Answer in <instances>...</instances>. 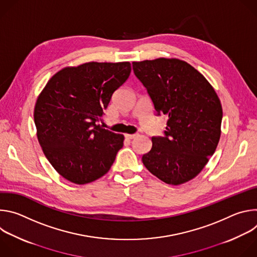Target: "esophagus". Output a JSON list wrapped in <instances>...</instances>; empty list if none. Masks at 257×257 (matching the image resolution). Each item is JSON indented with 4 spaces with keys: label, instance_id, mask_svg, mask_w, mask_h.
Returning <instances> with one entry per match:
<instances>
[{
    "label": "esophagus",
    "instance_id": "obj_1",
    "mask_svg": "<svg viewBox=\"0 0 257 257\" xmlns=\"http://www.w3.org/2000/svg\"><path fill=\"white\" fill-rule=\"evenodd\" d=\"M137 136H138L137 133H135V134H125V137H126L127 139H134V138L137 137Z\"/></svg>",
    "mask_w": 257,
    "mask_h": 257
}]
</instances>
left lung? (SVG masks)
<instances>
[{
  "label": "left lung",
  "mask_w": 257,
  "mask_h": 257,
  "mask_svg": "<svg viewBox=\"0 0 257 257\" xmlns=\"http://www.w3.org/2000/svg\"><path fill=\"white\" fill-rule=\"evenodd\" d=\"M132 66L157 115L169 117L164 136L152 138V150L142 156V163L167 184L188 182L215 152L221 137V101L201 73L184 61L160 58Z\"/></svg>",
  "instance_id": "8db88e82"
}]
</instances>
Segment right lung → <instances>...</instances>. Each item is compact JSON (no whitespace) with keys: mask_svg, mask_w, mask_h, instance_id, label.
I'll return each instance as SVG.
<instances>
[{"mask_svg":"<svg viewBox=\"0 0 257 257\" xmlns=\"http://www.w3.org/2000/svg\"><path fill=\"white\" fill-rule=\"evenodd\" d=\"M130 72L129 62L67 67L49 80L36 100L39 142L54 169L68 181L86 184L111 169L124 136L98 123Z\"/></svg>","mask_w":257,"mask_h":257,"instance_id":"add662e5","label":"right lung"}]
</instances>
